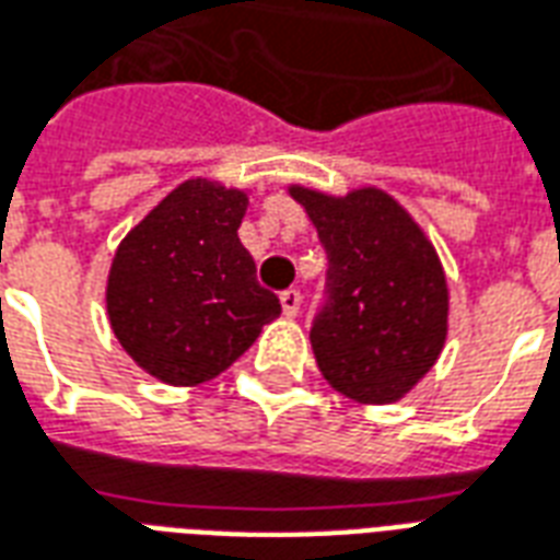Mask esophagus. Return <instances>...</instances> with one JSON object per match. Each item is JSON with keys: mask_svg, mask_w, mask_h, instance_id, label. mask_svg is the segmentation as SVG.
Segmentation results:
<instances>
[{"mask_svg": "<svg viewBox=\"0 0 560 560\" xmlns=\"http://www.w3.org/2000/svg\"><path fill=\"white\" fill-rule=\"evenodd\" d=\"M281 312L288 314V317H296L300 314V302H302V293L296 291V288H291V291H281Z\"/></svg>", "mask_w": 560, "mask_h": 560, "instance_id": "esophagus-1", "label": "esophagus"}]
</instances>
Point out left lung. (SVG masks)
I'll use <instances>...</instances> for the list:
<instances>
[{
    "mask_svg": "<svg viewBox=\"0 0 560 560\" xmlns=\"http://www.w3.org/2000/svg\"><path fill=\"white\" fill-rule=\"evenodd\" d=\"M326 248V302L314 359L359 404H395L436 364L448 335V284L433 243L395 198L364 186L343 198L291 186Z\"/></svg>",
    "mask_w": 560,
    "mask_h": 560,
    "instance_id": "obj_1",
    "label": "left lung"
}]
</instances>
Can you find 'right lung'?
Returning a JSON list of instances; mask_svg holds the SVG:
<instances>
[{"mask_svg": "<svg viewBox=\"0 0 560 560\" xmlns=\"http://www.w3.org/2000/svg\"><path fill=\"white\" fill-rule=\"evenodd\" d=\"M246 207L240 189L186 180L115 252L106 284L112 332L163 383L213 380L281 314L237 237Z\"/></svg>", "mask_w": 560, "mask_h": 560, "instance_id": "right-lung-1", "label": "right lung"}]
</instances>
